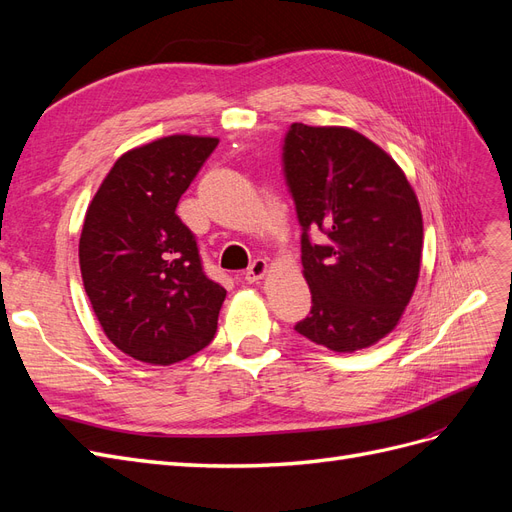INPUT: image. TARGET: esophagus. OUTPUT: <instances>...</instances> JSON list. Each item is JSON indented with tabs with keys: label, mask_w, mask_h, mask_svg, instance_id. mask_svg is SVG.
I'll use <instances>...</instances> for the list:
<instances>
[{
	"label": "esophagus",
	"mask_w": 512,
	"mask_h": 512,
	"mask_svg": "<svg viewBox=\"0 0 512 512\" xmlns=\"http://www.w3.org/2000/svg\"><path fill=\"white\" fill-rule=\"evenodd\" d=\"M267 271H269V265H267V260L265 258H256L252 265H250V269L245 271V280L250 282V284H258L262 277L267 275Z\"/></svg>",
	"instance_id": "esophagus-1"
}]
</instances>
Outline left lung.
<instances>
[{
  "instance_id": "obj_1",
  "label": "left lung",
  "mask_w": 512,
  "mask_h": 512,
  "mask_svg": "<svg viewBox=\"0 0 512 512\" xmlns=\"http://www.w3.org/2000/svg\"><path fill=\"white\" fill-rule=\"evenodd\" d=\"M284 175L303 228L312 312L294 331L333 352L374 346L404 314L421 273L423 215L397 162L367 136L292 123ZM325 232L312 244L308 230Z\"/></svg>"
}]
</instances>
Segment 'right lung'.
Masks as SVG:
<instances>
[{
    "mask_svg": "<svg viewBox=\"0 0 512 512\" xmlns=\"http://www.w3.org/2000/svg\"><path fill=\"white\" fill-rule=\"evenodd\" d=\"M218 143L173 134L130 149L87 207L83 286L106 337L136 361L179 363L218 329L226 290L205 275L192 230L175 213Z\"/></svg>",
    "mask_w": 512,
    "mask_h": 512,
    "instance_id": "1",
    "label": "right lung"
}]
</instances>
